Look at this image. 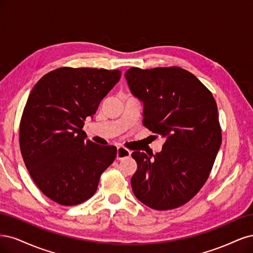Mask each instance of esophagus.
Masks as SVG:
<instances>
[{"label":"esophagus","instance_id":"34e87169","mask_svg":"<svg viewBox=\"0 0 253 253\" xmlns=\"http://www.w3.org/2000/svg\"><path fill=\"white\" fill-rule=\"evenodd\" d=\"M130 154H131V152H130L128 149H126L125 147L119 146L117 148V160H124L126 158H129Z\"/></svg>","mask_w":253,"mask_h":253}]
</instances>
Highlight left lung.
Returning <instances> with one entry per match:
<instances>
[{"label": "left lung", "mask_w": 253, "mask_h": 253, "mask_svg": "<svg viewBox=\"0 0 253 253\" xmlns=\"http://www.w3.org/2000/svg\"><path fill=\"white\" fill-rule=\"evenodd\" d=\"M131 93L143 103V125L165 138L162 150L134 151L131 177L136 199L156 210L190 201L206 183L222 143L214 97L180 67L125 72Z\"/></svg>", "instance_id": "1"}]
</instances>
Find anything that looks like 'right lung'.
Wrapping results in <instances>:
<instances>
[{
    "label": "right lung",
    "mask_w": 253,
    "mask_h": 253,
    "mask_svg": "<svg viewBox=\"0 0 253 253\" xmlns=\"http://www.w3.org/2000/svg\"><path fill=\"white\" fill-rule=\"evenodd\" d=\"M120 70L63 67L32 88L20 123V148L32 180L64 206L90 199L117 157L115 146L86 140L87 117L119 82Z\"/></svg>",
    "instance_id": "add662e5"
}]
</instances>
